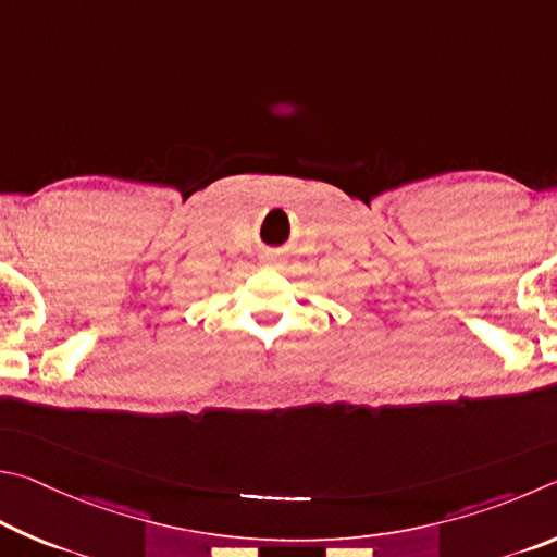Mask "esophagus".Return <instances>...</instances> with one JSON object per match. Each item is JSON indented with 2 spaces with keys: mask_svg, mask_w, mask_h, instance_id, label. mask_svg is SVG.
Instances as JSON below:
<instances>
[{
  "mask_svg": "<svg viewBox=\"0 0 557 557\" xmlns=\"http://www.w3.org/2000/svg\"><path fill=\"white\" fill-rule=\"evenodd\" d=\"M261 261L267 263V267H278V261H281V259L276 257V253H263Z\"/></svg>",
  "mask_w": 557,
  "mask_h": 557,
  "instance_id": "obj_1",
  "label": "esophagus"
}]
</instances>
